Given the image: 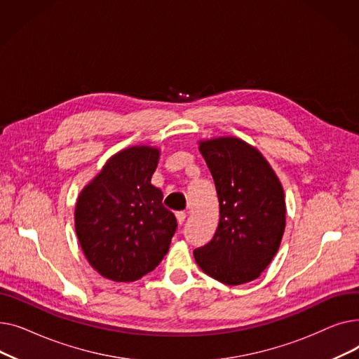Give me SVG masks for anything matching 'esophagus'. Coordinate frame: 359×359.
Wrapping results in <instances>:
<instances>
[{"label": "esophagus", "instance_id": "esophagus-1", "mask_svg": "<svg viewBox=\"0 0 359 359\" xmlns=\"http://www.w3.org/2000/svg\"><path fill=\"white\" fill-rule=\"evenodd\" d=\"M176 218H177V222L182 225V224L184 222V219H186V212H184V211L176 212Z\"/></svg>", "mask_w": 359, "mask_h": 359}]
</instances>
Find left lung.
Segmentation results:
<instances>
[{
  "mask_svg": "<svg viewBox=\"0 0 359 359\" xmlns=\"http://www.w3.org/2000/svg\"><path fill=\"white\" fill-rule=\"evenodd\" d=\"M219 202L212 240L194 250L198 266L225 285L260 276L276 255L285 230L282 184L259 151L234 137L199 142Z\"/></svg>",
  "mask_w": 359,
  "mask_h": 359,
  "instance_id": "8db88e82",
  "label": "left lung"
}]
</instances>
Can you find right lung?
<instances>
[{
    "label": "right lung",
    "mask_w": 359,
    "mask_h": 359,
    "mask_svg": "<svg viewBox=\"0 0 359 359\" xmlns=\"http://www.w3.org/2000/svg\"><path fill=\"white\" fill-rule=\"evenodd\" d=\"M160 149L137 145L119 151L81 191L75 231L90 265L102 276L137 280L168 252L176 217L151 184Z\"/></svg>",
    "instance_id": "1"
}]
</instances>
